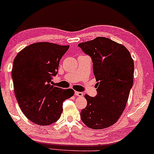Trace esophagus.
<instances>
[{
  "mask_svg": "<svg viewBox=\"0 0 154 154\" xmlns=\"http://www.w3.org/2000/svg\"><path fill=\"white\" fill-rule=\"evenodd\" d=\"M75 95L78 96V97H82V96H83V93H82V92L75 91Z\"/></svg>",
  "mask_w": 154,
  "mask_h": 154,
  "instance_id": "1",
  "label": "esophagus"
}]
</instances>
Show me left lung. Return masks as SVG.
<instances>
[{
    "label": "left lung",
    "instance_id": "8db88e82",
    "mask_svg": "<svg viewBox=\"0 0 154 154\" xmlns=\"http://www.w3.org/2000/svg\"><path fill=\"white\" fill-rule=\"evenodd\" d=\"M93 61L95 97L85 95L87 106L80 113L87 127L102 129L114 125L127 104L134 83V62L124 45L106 37L78 45Z\"/></svg>",
    "mask_w": 154,
    "mask_h": 154
}]
</instances>
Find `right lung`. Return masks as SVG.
<instances>
[{
  "instance_id": "1",
  "label": "right lung",
  "mask_w": 154,
  "mask_h": 154,
  "mask_svg": "<svg viewBox=\"0 0 154 154\" xmlns=\"http://www.w3.org/2000/svg\"><path fill=\"white\" fill-rule=\"evenodd\" d=\"M69 47L35 43L23 48L14 60L11 77L16 98L25 116L38 125H50L58 120L63 101L74 95L72 89L50 84Z\"/></svg>"
}]
</instances>
